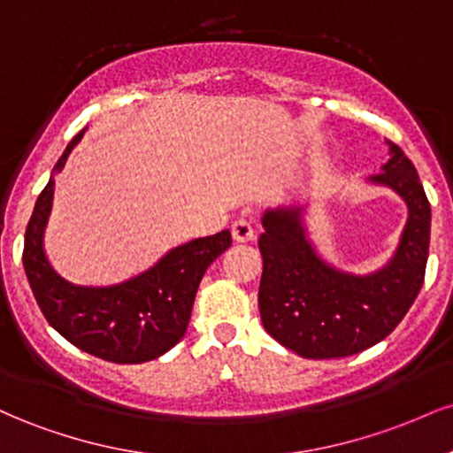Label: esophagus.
I'll use <instances>...</instances> for the list:
<instances>
[{
  "mask_svg": "<svg viewBox=\"0 0 453 453\" xmlns=\"http://www.w3.org/2000/svg\"><path fill=\"white\" fill-rule=\"evenodd\" d=\"M253 226L249 221H244V219H238V221H234L232 223V238L236 242H249V241H253Z\"/></svg>",
  "mask_w": 453,
  "mask_h": 453,
  "instance_id": "34e87169",
  "label": "esophagus"
}]
</instances>
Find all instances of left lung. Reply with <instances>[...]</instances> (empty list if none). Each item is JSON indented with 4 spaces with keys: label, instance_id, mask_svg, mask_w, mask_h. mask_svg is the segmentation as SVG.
<instances>
[{
    "label": "left lung",
    "instance_id": "left-lung-1",
    "mask_svg": "<svg viewBox=\"0 0 453 453\" xmlns=\"http://www.w3.org/2000/svg\"><path fill=\"white\" fill-rule=\"evenodd\" d=\"M389 159L368 183L388 187L407 204L394 256L371 274L332 266L311 242L304 206L268 209L262 217L259 315L280 345L311 360L345 357L377 345L407 315L424 283L430 204L403 149L386 140Z\"/></svg>",
    "mask_w": 453,
    "mask_h": 453
}]
</instances>
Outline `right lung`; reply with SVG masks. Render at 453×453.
<instances>
[{
	"label": "right lung",
	"instance_id": "1",
	"mask_svg": "<svg viewBox=\"0 0 453 453\" xmlns=\"http://www.w3.org/2000/svg\"><path fill=\"white\" fill-rule=\"evenodd\" d=\"M82 129L67 144L35 200L25 230L23 266L46 321L78 349L114 364L155 360L185 336L197 285L206 268L232 244L230 230L170 249L136 277L106 288L74 285L50 266L44 230L53 209L55 173H61Z\"/></svg>",
	"mask_w": 453,
	"mask_h": 453
}]
</instances>
